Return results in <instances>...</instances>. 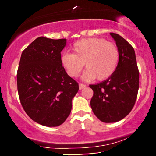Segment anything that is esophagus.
Segmentation results:
<instances>
[{"instance_id": "34e87169", "label": "esophagus", "mask_w": 156, "mask_h": 156, "mask_svg": "<svg viewBox=\"0 0 156 156\" xmlns=\"http://www.w3.org/2000/svg\"><path fill=\"white\" fill-rule=\"evenodd\" d=\"M86 87H87V86H86L85 84L80 83V84H79V89H80V90H81V89H83V88H85Z\"/></svg>"}]
</instances>
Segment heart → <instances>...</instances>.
Segmentation results:
<instances>
[{
  "label": "heart",
  "instance_id": "b5f03b06",
  "mask_svg": "<svg viewBox=\"0 0 156 156\" xmlns=\"http://www.w3.org/2000/svg\"><path fill=\"white\" fill-rule=\"evenodd\" d=\"M73 53H64L62 66L69 76L76 78L83 69L87 70L82 79L91 81L98 78L104 80L110 78L117 69L119 59V50L112 42L103 38H89L78 41L73 46Z\"/></svg>",
  "mask_w": 156,
  "mask_h": 156
}]
</instances>
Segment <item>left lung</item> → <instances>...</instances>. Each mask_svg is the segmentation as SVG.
<instances>
[{"label": "left lung", "instance_id": "8db88e82", "mask_svg": "<svg viewBox=\"0 0 156 156\" xmlns=\"http://www.w3.org/2000/svg\"><path fill=\"white\" fill-rule=\"evenodd\" d=\"M119 50V59L115 72L102 83L90 85L94 94L90 105L100 120L116 122L126 117L136 101L139 73L134 49L117 34L110 33Z\"/></svg>", "mask_w": 156, "mask_h": 156}]
</instances>
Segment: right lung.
<instances>
[{
	"label": "right lung",
	"mask_w": 156,
	"mask_h": 156,
	"mask_svg": "<svg viewBox=\"0 0 156 156\" xmlns=\"http://www.w3.org/2000/svg\"><path fill=\"white\" fill-rule=\"evenodd\" d=\"M66 44V39L40 37L20 57L17 75L20 101L28 117L44 126L64 123L79 89L61 62V52Z\"/></svg>",
	"instance_id": "add662e5"
}]
</instances>
